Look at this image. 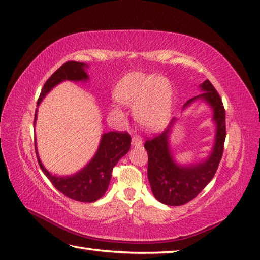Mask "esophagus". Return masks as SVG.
Instances as JSON below:
<instances>
[{
    "label": "esophagus",
    "mask_w": 260,
    "mask_h": 260,
    "mask_svg": "<svg viewBox=\"0 0 260 260\" xmlns=\"http://www.w3.org/2000/svg\"><path fill=\"white\" fill-rule=\"evenodd\" d=\"M131 143L134 146H140L141 144H143V138H141L139 135H135V136H132Z\"/></svg>",
    "instance_id": "esophagus-1"
}]
</instances>
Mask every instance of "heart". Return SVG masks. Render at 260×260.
I'll return each instance as SVG.
<instances>
[{
    "label": "heart",
    "mask_w": 260,
    "mask_h": 260,
    "mask_svg": "<svg viewBox=\"0 0 260 260\" xmlns=\"http://www.w3.org/2000/svg\"><path fill=\"white\" fill-rule=\"evenodd\" d=\"M115 99L122 104H138L137 115L150 129L165 123L170 113V86L160 78L131 72L117 82Z\"/></svg>",
    "instance_id": "1"
}]
</instances>
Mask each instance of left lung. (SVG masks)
<instances>
[{
    "label": "left lung",
    "mask_w": 260,
    "mask_h": 260,
    "mask_svg": "<svg viewBox=\"0 0 260 260\" xmlns=\"http://www.w3.org/2000/svg\"><path fill=\"white\" fill-rule=\"evenodd\" d=\"M205 90L196 99H204L214 110V120L217 131L212 155L203 163L188 168L176 165L169 149L170 126L160 134L148 138L145 148L148 154V180L154 196L158 202L170 206H181L197 197L214 178L222 159L226 126H225V109L221 96L208 79L200 86ZM185 104V105H187ZM184 105V106H185ZM173 121L170 125H172Z\"/></svg>",
    "instance_id": "1"
}]
</instances>
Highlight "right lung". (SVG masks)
<instances>
[{
	"label": "right lung",
	"instance_id": "1",
	"mask_svg": "<svg viewBox=\"0 0 260 260\" xmlns=\"http://www.w3.org/2000/svg\"><path fill=\"white\" fill-rule=\"evenodd\" d=\"M84 68V63L76 61H68L61 66L44 85L41 95L38 97V104L43 97L58 82L63 80H86L88 76ZM130 145L131 137L126 131H111L104 134L102 137L100 148L90 163L79 173L67 178L52 175L41 163L37 153L36 155L42 171L61 193L77 202L92 203L103 197L106 192L112 178V171L122 156L128 153Z\"/></svg>",
	"mask_w": 260,
	"mask_h": 260
}]
</instances>
